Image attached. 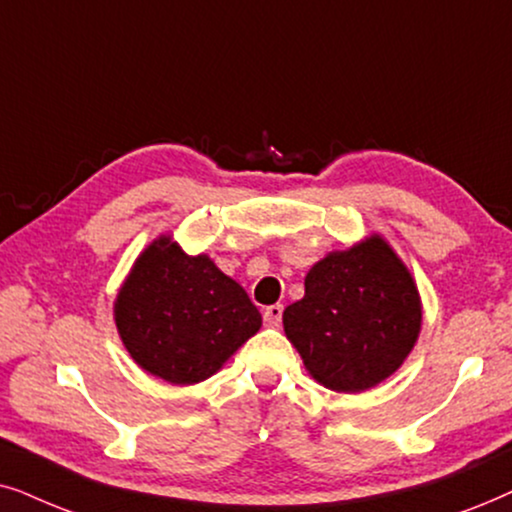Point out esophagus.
Masks as SVG:
<instances>
[{
	"label": "esophagus",
	"mask_w": 512,
	"mask_h": 512,
	"mask_svg": "<svg viewBox=\"0 0 512 512\" xmlns=\"http://www.w3.org/2000/svg\"><path fill=\"white\" fill-rule=\"evenodd\" d=\"M281 318H283V306L281 304H271L264 309V323L271 325V327H278L281 325Z\"/></svg>",
	"instance_id": "1"
}]
</instances>
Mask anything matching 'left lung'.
Masks as SVG:
<instances>
[{
    "instance_id": "8db88e82",
    "label": "left lung",
    "mask_w": 512,
    "mask_h": 512,
    "mask_svg": "<svg viewBox=\"0 0 512 512\" xmlns=\"http://www.w3.org/2000/svg\"><path fill=\"white\" fill-rule=\"evenodd\" d=\"M285 337L318 384L360 393L398 370L417 344L421 299L379 234L313 264L304 297L283 311Z\"/></svg>"
}]
</instances>
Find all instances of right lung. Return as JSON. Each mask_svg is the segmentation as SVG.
<instances>
[{
	"label": "right lung",
	"mask_w": 512,
	"mask_h": 512,
	"mask_svg": "<svg viewBox=\"0 0 512 512\" xmlns=\"http://www.w3.org/2000/svg\"><path fill=\"white\" fill-rule=\"evenodd\" d=\"M126 351L154 377L199 384L262 327L248 292L208 255H187L159 236L135 260L114 302Z\"/></svg>",
	"instance_id": "add662e5"
}]
</instances>
